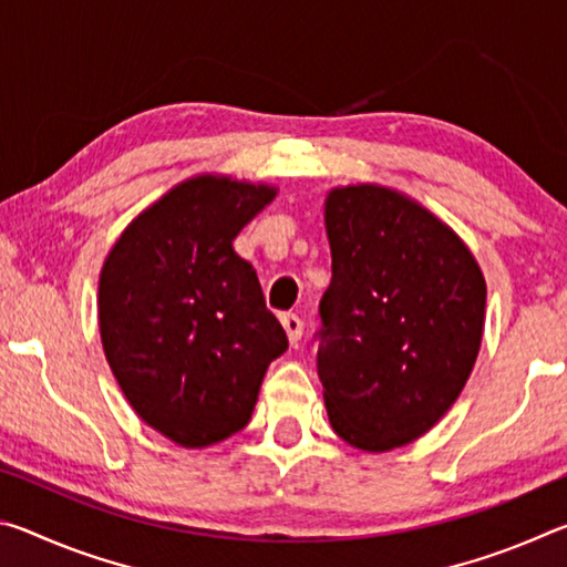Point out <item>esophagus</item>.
<instances>
[{
  "instance_id": "esophagus-1",
  "label": "esophagus",
  "mask_w": 567,
  "mask_h": 567,
  "mask_svg": "<svg viewBox=\"0 0 567 567\" xmlns=\"http://www.w3.org/2000/svg\"><path fill=\"white\" fill-rule=\"evenodd\" d=\"M280 322H282V328L287 332V340H290V344H297V340L302 338V328H305L302 320L297 318L295 312H287V315H282Z\"/></svg>"
}]
</instances>
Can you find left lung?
<instances>
[{"label": "left lung", "mask_w": 567, "mask_h": 567, "mask_svg": "<svg viewBox=\"0 0 567 567\" xmlns=\"http://www.w3.org/2000/svg\"><path fill=\"white\" fill-rule=\"evenodd\" d=\"M324 229V408L344 443L388 453L425 435L463 392L483 342L485 277L443 219L392 187L330 189Z\"/></svg>", "instance_id": "8db88e82"}]
</instances>
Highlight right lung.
Wrapping results in <instances>:
<instances>
[{"mask_svg":"<svg viewBox=\"0 0 567 567\" xmlns=\"http://www.w3.org/2000/svg\"><path fill=\"white\" fill-rule=\"evenodd\" d=\"M277 187L195 175L124 227L100 272V334L132 410L179 447L243 430L287 334L233 239Z\"/></svg>","mask_w":567,"mask_h":567,"instance_id":"add662e5","label":"right lung"}]
</instances>
